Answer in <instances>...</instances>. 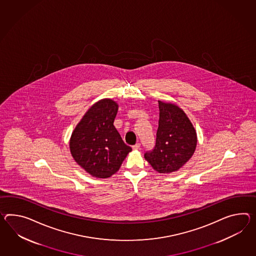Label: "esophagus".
Segmentation results:
<instances>
[{"mask_svg": "<svg viewBox=\"0 0 256 256\" xmlns=\"http://www.w3.org/2000/svg\"><path fill=\"white\" fill-rule=\"evenodd\" d=\"M132 148H133L134 150H138V149L140 148V144H136L135 145H133Z\"/></svg>", "mask_w": 256, "mask_h": 256, "instance_id": "34e87169", "label": "esophagus"}]
</instances>
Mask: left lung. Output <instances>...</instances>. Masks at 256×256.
I'll list each match as a JSON object with an SVG mask.
<instances>
[{
  "label": "left lung",
  "instance_id": "8db88e82",
  "mask_svg": "<svg viewBox=\"0 0 256 256\" xmlns=\"http://www.w3.org/2000/svg\"><path fill=\"white\" fill-rule=\"evenodd\" d=\"M159 102V122L154 149L144 158L159 173L180 168L194 154L197 136L194 126L178 106Z\"/></svg>",
  "mask_w": 256,
  "mask_h": 256
}]
</instances>
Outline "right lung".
<instances>
[{
    "mask_svg": "<svg viewBox=\"0 0 256 256\" xmlns=\"http://www.w3.org/2000/svg\"><path fill=\"white\" fill-rule=\"evenodd\" d=\"M118 106L104 99L92 106L76 126L70 150L76 162L97 178H109L121 166L132 149L114 126Z\"/></svg>",
    "mask_w": 256,
    "mask_h": 256,
    "instance_id": "right-lung-1",
    "label": "right lung"
}]
</instances>
